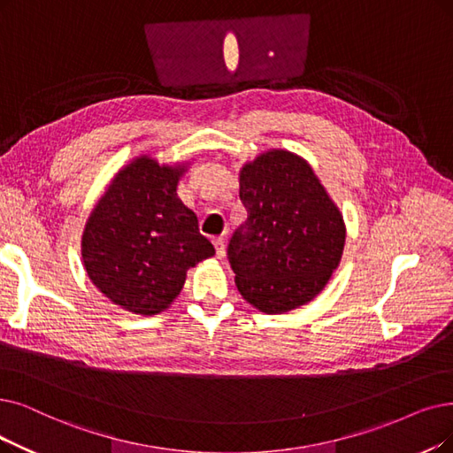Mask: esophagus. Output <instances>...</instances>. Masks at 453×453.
<instances>
[{
  "mask_svg": "<svg viewBox=\"0 0 453 453\" xmlns=\"http://www.w3.org/2000/svg\"><path fill=\"white\" fill-rule=\"evenodd\" d=\"M213 245H215V255L221 258L225 255V240L223 238H213Z\"/></svg>",
  "mask_w": 453,
  "mask_h": 453,
  "instance_id": "1",
  "label": "esophagus"
}]
</instances>
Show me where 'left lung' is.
<instances>
[{"mask_svg": "<svg viewBox=\"0 0 453 453\" xmlns=\"http://www.w3.org/2000/svg\"><path fill=\"white\" fill-rule=\"evenodd\" d=\"M247 221L228 243V262L247 303L282 314L312 301L338 267L346 225L312 167L269 150L240 171Z\"/></svg>", "mask_w": 453, "mask_h": 453, "instance_id": "8db88e82", "label": "left lung"}]
</instances>
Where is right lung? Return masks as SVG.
I'll use <instances>...</instances> for the list:
<instances>
[{
	"label": "right lung",
	"instance_id": "1",
	"mask_svg": "<svg viewBox=\"0 0 453 453\" xmlns=\"http://www.w3.org/2000/svg\"><path fill=\"white\" fill-rule=\"evenodd\" d=\"M186 165L139 156L117 173L87 219L81 257L88 279L120 309L152 316L178 297L189 267L215 255L196 215L178 198Z\"/></svg>",
	"mask_w": 453,
	"mask_h": 453
}]
</instances>
